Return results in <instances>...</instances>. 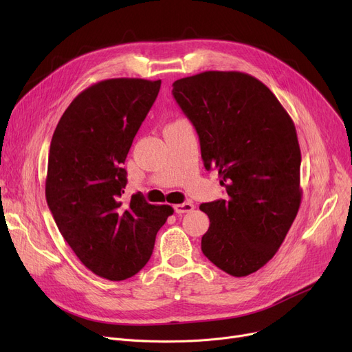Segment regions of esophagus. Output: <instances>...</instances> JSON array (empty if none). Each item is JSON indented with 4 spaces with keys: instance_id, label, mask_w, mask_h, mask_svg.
<instances>
[{
    "instance_id": "obj_1",
    "label": "esophagus",
    "mask_w": 352,
    "mask_h": 352,
    "mask_svg": "<svg viewBox=\"0 0 352 352\" xmlns=\"http://www.w3.org/2000/svg\"><path fill=\"white\" fill-rule=\"evenodd\" d=\"M174 210L177 214H184V212H191L194 210L192 202H182V204L174 206Z\"/></svg>"
}]
</instances>
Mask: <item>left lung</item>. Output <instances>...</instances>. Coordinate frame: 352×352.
<instances>
[{"label":"left lung","mask_w":352,"mask_h":352,"mask_svg":"<svg viewBox=\"0 0 352 352\" xmlns=\"http://www.w3.org/2000/svg\"><path fill=\"white\" fill-rule=\"evenodd\" d=\"M173 96L197 129L204 166H215L228 194L199 206L210 218L201 250L227 274L250 275L278 251L300 210L295 125L271 89L245 72L181 78Z\"/></svg>","instance_id":"8db88e82"}]
</instances>
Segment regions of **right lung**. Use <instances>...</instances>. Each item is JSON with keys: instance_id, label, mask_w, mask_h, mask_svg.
<instances>
[{"instance_id": "1", "label": "right lung", "mask_w": 352, "mask_h": 352, "mask_svg": "<svg viewBox=\"0 0 352 352\" xmlns=\"http://www.w3.org/2000/svg\"><path fill=\"white\" fill-rule=\"evenodd\" d=\"M160 87L161 80L142 78L91 85L68 105L51 140L50 211L80 261L109 281L126 280L148 263L158 230L174 212L140 194L121 201L122 164Z\"/></svg>"}]
</instances>
